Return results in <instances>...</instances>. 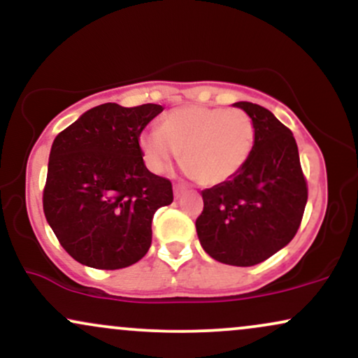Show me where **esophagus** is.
I'll return each instance as SVG.
<instances>
[{"label": "esophagus", "instance_id": "34e87169", "mask_svg": "<svg viewBox=\"0 0 358 358\" xmlns=\"http://www.w3.org/2000/svg\"><path fill=\"white\" fill-rule=\"evenodd\" d=\"M185 192H187V187H183V185H180V183L173 185V193H175L176 199H178V196H182Z\"/></svg>", "mask_w": 358, "mask_h": 358}]
</instances>
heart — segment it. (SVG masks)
Instances as JSON below:
<instances>
[{
    "instance_id": "heart-1",
    "label": "heart",
    "mask_w": 358,
    "mask_h": 358,
    "mask_svg": "<svg viewBox=\"0 0 358 358\" xmlns=\"http://www.w3.org/2000/svg\"><path fill=\"white\" fill-rule=\"evenodd\" d=\"M254 145L256 124L245 110L210 106L176 108L163 117L162 127L146 129L139 136L151 171L162 173L180 156L187 173L203 187H215L239 175Z\"/></svg>"
}]
</instances>
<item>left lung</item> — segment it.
<instances>
[{
	"instance_id": "left-lung-1",
	"label": "left lung",
	"mask_w": 358,
	"mask_h": 358,
	"mask_svg": "<svg viewBox=\"0 0 358 358\" xmlns=\"http://www.w3.org/2000/svg\"><path fill=\"white\" fill-rule=\"evenodd\" d=\"M234 106L252 117L256 145L239 175L202 192L203 210L195 227L208 256L248 268L266 261L296 236L308 185L293 133L262 106Z\"/></svg>"
}]
</instances>
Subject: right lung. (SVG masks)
<instances>
[{"mask_svg":"<svg viewBox=\"0 0 358 358\" xmlns=\"http://www.w3.org/2000/svg\"><path fill=\"white\" fill-rule=\"evenodd\" d=\"M162 110L108 102L53 139L43 212L62 248L80 264L122 269L150 249L151 220L173 202V188L145 166L139 136Z\"/></svg>","mask_w":358,"mask_h":358,"instance_id":"right-lung-1","label":"right lung"}]
</instances>
